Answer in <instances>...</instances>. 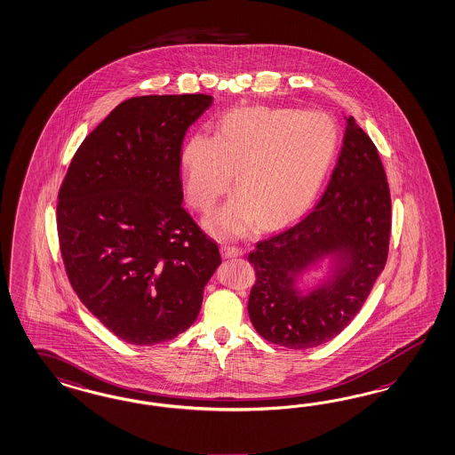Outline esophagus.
<instances>
[{"label":"esophagus","mask_w":455,"mask_h":455,"mask_svg":"<svg viewBox=\"0 0 455 455\" xmlns=\"http://www.w3.org/2000/svg\"><path fill=\"white\" fill-rule=\"evenodd\" d=\"M222 256L224 258H237V256H243L244 254V249L239 246H231V244H224L221 247Z\"/></svg>","instance_id":"obj_1"}]
</instances>
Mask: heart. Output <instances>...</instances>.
<instances>
[{
    "mask_svg": "<svg viewBox=\"0 0 455 455\" xmlns=\"http://www.w3.org/2000/svg\"><path fill=\"white\" fill-rule=\"evenodd\" d=\"M339 143L336 121L323 111L243 108L222 115L214 136L197 131L181 149L186 196L208 212L237 193L209 220L221 235H241L259 221L275 229L304 214L319 193Z\"/></svg>",
    "mask_w": 455,
    "mask_h": 455,
    "instance_id": "obj_1",
    "label": "heart"
}]
</instances>
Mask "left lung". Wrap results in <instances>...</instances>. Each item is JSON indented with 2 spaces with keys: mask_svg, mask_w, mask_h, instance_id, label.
Returning <instances> with one entry per match:
<instances>
[{
  "mask_svg": "<svg viewBox=\"0 0 455 455\" xmlns=\"http://www.w3.org/2000/svg\"><path fill=\"white\" fill-rule=\"evenodd\" d=\"M390 241V191L376 144L347 117L342 148L321 201L281 233L259 241L247 312L260 338L307 349L336 338L361 311L382 273ZM348 258L335 281L300 299L293 275L324 251Z\"/></svg>",
  "mask_w": 455,
  "mask_h": 455,
  "instance_id": "obj_1",
  "label": "left lung"
}]
</instances>
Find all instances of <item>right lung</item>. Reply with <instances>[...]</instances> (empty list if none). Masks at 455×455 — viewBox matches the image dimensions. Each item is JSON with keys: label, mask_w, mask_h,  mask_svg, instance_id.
<instances>
[{"label": "right lung", "mask_w": 455, "mask_h": 455, "mask_svg": "<svg viewBox=\"0 0 455 455\" xmlns=\"http://www.w3.org/2000/svg\"><path fill=\"white\" fill-rule=\"evenodd\" d=\"M208 94L134 96L104 117L71 159L56 226L66 275L116 338L155 346L201 309L221 262L218 243L182 206L181 148Z\"/></svg>", "instance_id": "right-lung-1"}]
</instances>
